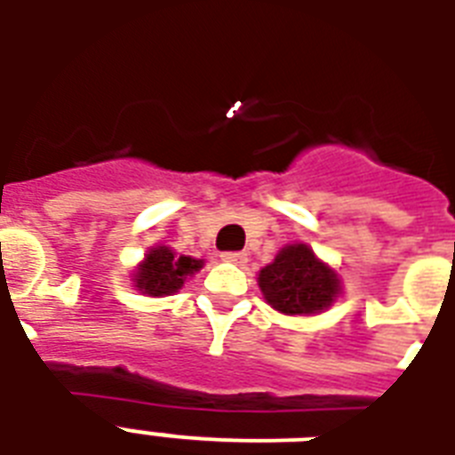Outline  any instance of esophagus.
<instances>
[{
    "instance_id": "34e87169",
    "label": "esophagus",
    "mask_w": 455,
    "mask_h": 455,
    "mask_svg": "<svg viewBox=\"0 0 455 455\" xmlns=\"http://www.w3.org/2000/svg\"><path fill=\"white\" fill-rule=\"evenodd\" d=\"M221 259L228 264H238V267H243V264L248 262V252H241V250H235V252H224Z\"/></svg>"
}]
</instances>
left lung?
Segmentation results:
<instances>
[{
  "label": "left lung",
  "instance_id": "1",
  "mask_svg": "<svg viewBox=\"0 0 455 455\" xmlns=\"http://www.w3.org/2000/svg\"><path fill=\"white\" fill-rule=\"evenodd\" d=\"M267 302L283 314H316L338 298L339 281L307 245H288L259 271Z\"/></svg>",
  "mask_w": 455,
  "mask_h": 455
}]
</instances>
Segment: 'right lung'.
<instances>
[{
    "label": "right lung",
    "instance_id": "obj_1",
    "mask_svg": "<svg viewBox=\"0 0 455 455\" xmlns=\"http://www.w3.org/2000/svg\"><path fill=\"white\" fill-rule=\"evenodd\" d=\"M203 267L200 259L193 257H177L170 248H153L146 255L144 264L137 271V288L146 295L160 298V295H172L184 285L186 276H191L193 271H198Z\"/></svg>",
    "mask_w": 455,
    "mask_h": 455
}]
</instances>
